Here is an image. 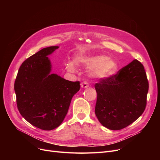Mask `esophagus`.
<instances>
[{
  "label": "esophagus",
  "mask_w": 160,
  "mask_h": 160,
  "mask_svg": "<svg viewBox=\"0 0 160 160\" xmlns=\"http://www.w3.org/2000/svg\"><path fill=\"white\" fill-rule=\"evenodd\" d=\"M89 86V85L87 81H83V83L81 84V87L82 88H88Z\"/></svg>",
  "instance_id": "1"
}]
</instances>
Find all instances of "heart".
Listing matches in <instances>:
<instances>
[{"label":"heart","instance_id":"heart-1","mask_svg":"<svg viewBox=\"0 0 160 160\" xmlns=\"http://www.w3.org/2000/svg\"><path fill=\"white\" fill-rule=\"evenodd\" d=\"M75 65L90 69L91 76L98 78H106L113 75L118 69V64L114 60L104 55H77L73 58V62H65L66 69L69 72L75 71Z\"/></svg>","mask_w":160,"mask_h":160}]
</instances>
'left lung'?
Segmentation results:
<instances>
[{
    "label": "left lung",
    "mask_w": 160,
    "mask_h": 160,
    "mask_svg": "<svg viewBox=\"0 0 160 160\" xmlns=\"http://www.w3.org/2000/svg\"><path fill=\"white\" fill-rule=\"evenodd\" d=\"M98 94L95 113L99 122L111 130L126 128L142 115L149 83L143 65L137 59L117 74L95 85Z\"/></svg>",
    "instance_id": "obj_1"
}]
</instances>
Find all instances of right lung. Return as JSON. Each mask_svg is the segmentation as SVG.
<instances>
[{
  "label": "right lung",
  "instance_id": "add662e5",
  "mask_svg": "<svg viewBox=\"0 0 160 160\" xmlns=\"http://www.w3.org/2000/svg\"><path fill=\"white\" fill-rule=\"evenodd\" d=\"M58 48L46 47L28 57L19 68L14 82L19 112L28 123L42 130L59 126L72 98L80 89L79 81H70L51 72L47 56Z\"/></svg>",
  "mask_w": 160,
  "mask_h": 160
}]
</instances>
